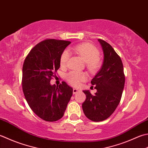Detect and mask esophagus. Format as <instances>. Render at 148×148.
Returning a JSON list of instances; mask_svg holds the SVG:
<instances>
[{
  "label": "esophagus",
  "instance_id": "34e87169",
  "mask_svg": "<svg viewBox=\"0 0 148 148\" xmlns=\"http://www.w3.org/2000/svg\"><path fill=\"white\" fill-rule=\"evenodd\" d=\"M79 91H80V90H79V89L76 88H73V94H74L77 93V92H79Z\"/></svg>",
  "mask_w": 148,
  "mask_h": 148
}]
</instances>
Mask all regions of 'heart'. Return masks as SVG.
Instances as JSON below:
<instances>
[{"label":"heart","mask_w":148,"mask_h":148,"mask_svg":"<svg viewBox=\"0 0 148 148\" xmlns=\"http://www.w3.org/2000/svg\"><path fill=\"white\" fill-rule=\"evenodd\" d=\"M70 50L79 55L85 61L86 68L92 73H95L99 70L102 60L99 56V51L95 46L88 43H82L72 46ZM71 53L68 50L65 49L63 51L60 59L62 67H65L67 65ZM65 78L70 85L78 86L88 79V75L84 72L71 71L66 75Z\"/></svg>","instance_id":"1"}]
</instances>
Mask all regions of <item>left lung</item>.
Returning a JSON list of instances; mask_svg holds the SVG:
<instances>
[{
  "mask_svg": "<svg viewBox=\"0 0 148 148\" xmlns=\"http://www.w3.org/2000/svg\"><path fill=\"white\" fill-rule=\"evenodd\" d=\"M104 53V62L99 72L91 81L97 92L92 95L83 90L86 99L82 104L85 116L99 122L108 119L119 104L125 83L122 60L109 43L98 39Z\"/></svg>",
  "mask_w": 148,
  "mask_h": 148,
  "instance_id": "1",
  "label": "left lung"
}]
</instances>
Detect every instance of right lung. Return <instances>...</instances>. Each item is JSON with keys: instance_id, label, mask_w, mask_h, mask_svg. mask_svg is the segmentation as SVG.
<instances>
[{"instance_id": "right-lung-1", "label": "right lung", "mask_w": 148, "mask_h": 148, "mask_svg": "<svg viewBox=\"0 0 148 148\" xmlns=\"http://www.w3.org/2000/svg\"><path fill=\"white\" fill-rule=\"evenodd\" d=\"M71 42L46 39L31 49L22 68V90L29 106L42 119H60L72 95L73 89L65 82L51 85L60 68L61 54Z\"/></svg>"}]
</instances>
